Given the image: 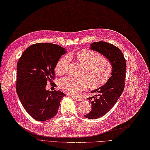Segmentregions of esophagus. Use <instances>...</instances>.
I'll list each match as a JSON object with an SVG mask.
<instances>
[{
  "label": "esophagus",
  "mask_w": 150,
  "mask_h": 150,
  "mask_svg": "<svg viewBox=\"0 0 150 150\" xmlns=\"http://www.w3.org/2000/svg\"><path fill=\"white\" fill-rule=\"evenodd\" d=\"M72 98H73L75 99V100H76V101H81V100H82L81 98V97H80V96H72Z\"/></svg>",
  "instance_id": "esophagus-1"
}]
</instances>
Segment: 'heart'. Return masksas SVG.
<instances>
[{
    "label": "heart",
    "instance_id": "1",
    "mask_svg": "<svg viewBox=\"0 0 150 150\" xmlns=\"http://www.w3.org/2000/svg\"><path fill=\"white\" fill-rule=\"evenodd\" d=\"M71 55L61 57L55 65L59 75H64L68 71L71 62ZM78 62L83 66L80 78L67 76L59 83L61 90L70 95H76L88 86L97 89L106 84L112 71L110 61L102 54L90 49H82L76 54Z\"/></svg>",
    "mask_w": 150,
    "mask_h": 150
}]
</instances>
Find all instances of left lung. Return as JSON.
Wrapping results in <instances>:
<instances>
[{
	"label": "left lung",
	"mask_w": 150,
	"mask_h": 150,
	"mask_svg": "<svg viewBox=\"0 0 150 150\" xmlns=\"http://www.w3.org/2000/svg\"><path fill=\"white\" fill-rule=\"evenodd\" d=\"M91 49L107 57L112 65L111 76L104 85L91 93L95 96L88 98L91 103V110L85 115L87 119H95L104 115L114 106L122 93L126 76V60L117 47L104 41L95 42Z\"/></svg>",
	"instance_id": "left-lung-1"
}]
</instances>
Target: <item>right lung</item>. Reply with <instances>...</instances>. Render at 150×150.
I'll list each match as a JSON object with an SVG mask.
<instances>
[{
  "label": "right lung",
  "mask_w": 150,
  "mask_h": 150,
  "mask_svg": "<svg viewBox=\"0 0 150 150\" xmlns=\"http://www.w3.org/2000/svg\"><path fill=\"white\" fill-rule=\"evenodd\" d=\"M65 50L52 43L35 44L25 50L17 63L16 93L26 112L38 121L54 117L65 96L60 90H46L47 82L52 84L55 79L54 69Z\"/></svg>",
  "instance_id": "right-lung-1"
}]
</instances>
